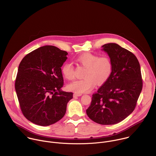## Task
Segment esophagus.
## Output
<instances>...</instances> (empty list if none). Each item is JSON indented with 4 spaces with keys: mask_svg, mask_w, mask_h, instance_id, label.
Masks as SVG:
<instances>
[{
    "mask_svg": "<svg viewBox=\"0 0 156 156\" xmlns=\"http://www.w3.org/2000/svg\"><path fill=\"white\" fill-rule=\"evenodd\" d=\"M82 94H81V93H77V92H75V93H74V94H73V97H80V96H81Z\"/></svg>",
    "mask_w": 156,
    "mask_h": 156,
    "instance_id": "esophagus-1",
    "label": "esophagus"
}]
</instances>
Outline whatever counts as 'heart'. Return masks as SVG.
I'll use <instances>...</instances> for the list:
<instances>
[{
	"mask_svg": "<svg viewBox=\"0 0 156 156\" xmlns=\"http://www.w3.org/2000/svg\"><path fill=\"white\" fill-rule=\"evenodd\" d=\"M77 61L87 69L84 79L75 80L68 85V89L77 93L88 92L96 84H104L110 78L113 71V64L108 56L100 57L90 53H85L77 58ZM64 77L68 80L74 79V68L69 63L65 64L62 68Z\"/></svg>",
	"mask_w": 156,
	"mask_h": 156,
	"instance_id": "obj_1",
	"label": "heart"
}]
</instances>
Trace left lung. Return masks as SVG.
Wrapping results in <instances>:
<instances>
[{"label":"left lung","instance_id":"left-lung-1","mask_svg":"<svg viewBox=\"0 0 156 156\" xmlns=\"http://www.w3.org/2000/svg\"><path fill=\"white\" fill-rule=\"evenodd\" d=\"M101 49L113 64L110 78L92 97L87 114L102 125L117 124L134 109L142 89L139 62L130 51L115 43L103 45Z\"/></svg>","mask_w":156,"mask_h":156}]
</instances>
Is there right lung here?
Segmentation results:
<instances>
[{
    "instance_id": "obj_1",
    "label": "right lung",
    "mask_w": 156,
    "mask_h": 156,
    "mask_svg": "<svg viewBox=\"0 0 156 156\" xmlns=\"http://www.w3.org/2000/svg\"><path fill=\"white\" fill-rule=\"evenodd\" d=\"M68 53L53 45L41 47L26 55L18 68L15 89L23 115L30 122L48 126L65 115L73 92L64 85L61 67Z\"/></svg>"
}]
</instances>
